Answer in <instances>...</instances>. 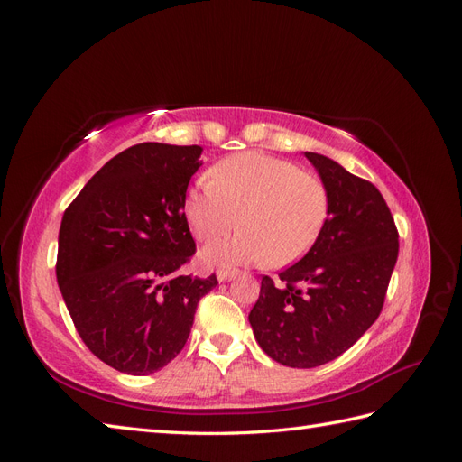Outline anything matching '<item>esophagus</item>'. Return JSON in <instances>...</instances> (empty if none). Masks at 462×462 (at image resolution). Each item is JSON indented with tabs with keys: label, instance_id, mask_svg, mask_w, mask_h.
<instances>
[{
	"label": "esophagus",
	"instance_id": "obj_1",
	"mask_svg": "<svg viewBox=\"0 0 462 462\" xmlns=\"http://www.w3.org/2000/svg\"><path fill=\"white\" fill-rule=\"evenodd\" d=\"M216 275L219 282H229V279H233L236 275V272L235 270H217Z\"/></svg>",
	"mask_w": 462,
	"mask_h": 462
}]
</instances>
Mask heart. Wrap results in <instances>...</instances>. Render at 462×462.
Returning a JSON list of instances; mask_svg holds the SVG:
<instances>
[{
	"label": "heart",
	"instance_id": "b5f03b06",
	"mask_svg": "<svg viewBox=\"0 0 462 462\" xmlns=\"http://www.w3.org/2000/svg\"><path fill=\"white\" fill-rule=\"evenodd\" d=\"M212 183L185 192L183 214L200 241H212L236 226L241 231L202 248L206 265H289L300 260L324 229L328 190L295 163L260 152H245L212 167Z\"/></svg>",
	"mask_w": 462,
	"mask_h": 462
}]
</instances>
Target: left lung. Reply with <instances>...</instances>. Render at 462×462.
Wrapping results in <instances>:
<instances>
[{"instance_id": "8db88e82", "label": "left lung", "mask_w": 462, "mask_h": 462, "mask_svg": "<svg viewBox=\"0 0 462 462\" xmlns=\"http://www.w3.org/2000/svg\"><path fill=\"white\" fill-rule=\"evenodd\" d=\"M304 156L328 190V219L277 283L262 277L248 314L262 351L291 368L326 365L365 335L383 309L399 256V233L382 192L321 153Z\"/></svg>"}]
</instances>
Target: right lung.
<instances>
[{
  "mask_svg": "<svg viewBox=\"0 0 462 462\" xmlns=\"http://www.w3.org/2000/svg\"><path fill=\"white\" fill-rule=\"evenodd\" d=\"M200 146L143 143L109 160L61 219L55 273L80 339L107 366L148 375L183 351L217 285L180 275L197 250L183 214Z\"/></svg>",
  "mask_w": 462,
  "mask_h": 462,
  "instance_id": "obj_1",
  "label": "right lung"
}]
</instances>
